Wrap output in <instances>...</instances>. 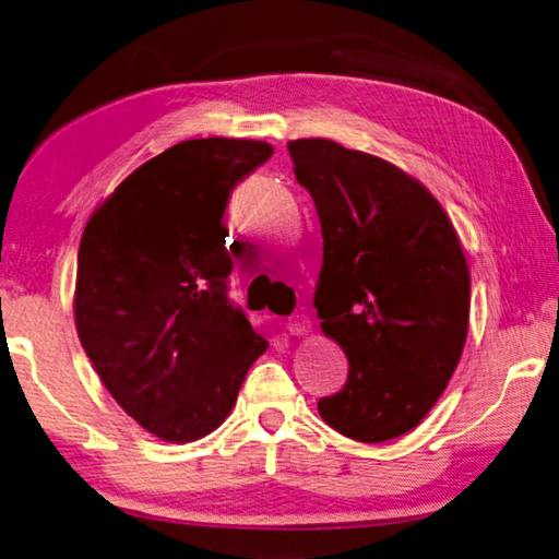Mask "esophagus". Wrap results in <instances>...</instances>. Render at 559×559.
<instances>
[{
    "instance_id": "esophagus-1",
    "label": "esophagus",
    "mask_w": 559,
    "mask_h": 559,
    "mask_svg": "<svg viewBox=\"0 0 559 559\" xmlns=\"http://www.w3.org/2000/svg\"><path fill=\"white\" fill-rule=\"evenodd\" d=\"M309 329H311V321H309L307 313L289 316V321H287L289 335H304V333H309Z\"/></svg>"
}]
</instances>
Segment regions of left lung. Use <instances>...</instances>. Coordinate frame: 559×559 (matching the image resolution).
Wrapping results in <instances>:
<instances>
[{"label": "left lung", "mask_w": 559, "mask_h": 559, "mask_svg": "<svg viewBox=\"0 0 559 559\" xmlns=\"http://www.w3.org/2000/svg\"><path fill=\"white\" fill-rule=\"evenodd\" d=\"M287 148L321 221L313 307L350 365L319 414L345 438L384 443L424 420L460 362L465 252L438 199L396 165L325 139Z\"/></svg>", "instance_id": "8db88e82"}]
</instances>
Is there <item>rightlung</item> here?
I'll use <instances>...</instances> for the list:
<instances>
[{
	"mask_svg": "<svg viewBox=\"0 0 559 559\" xmlns=\"http://www.w3.org/2000/svg\"><path fill=\"white\" fill-rule=\"evenodd\" d=\"M270 155L265 141H182L126 177L84 226L72 304L80 343L116 404L167 443L224 424L267 350L228 299L224 214Z\"/></svg>",
	"mask_w": 559,
	"mask_h": 559,
	"instance_id": "add662e5",
	"label": "right lung"
}]
</instances>
